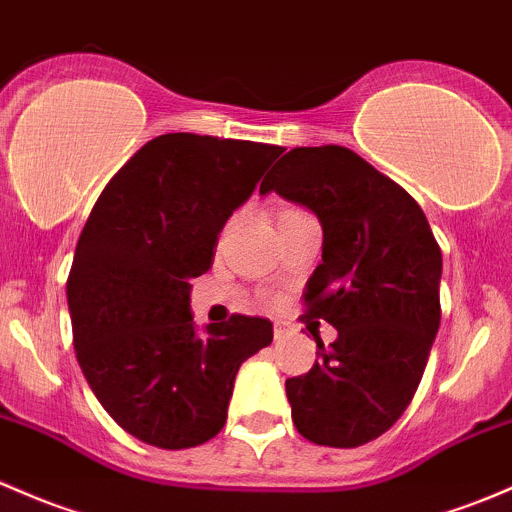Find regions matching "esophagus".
<instances>
[{
	"label": "esophagus",
	"mask_w": 512,
	"mask_h": 512,
	"mask_svg": "<svg viewBox=\"0 0 512 512\" xmlns=\"http://www.w3.org/2000/svg\"><path fill=\"white\" fill-rule=\"evenodd\" d=\"M284 336H287V326H284L282 321H274V338H277V341H282Z\"/></svg>",
	"instance_id": "1"
}]
</instances>
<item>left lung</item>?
<instances>
[{
	"label": "left lung",
	"mask_w": 512,
	"mask_h": 512,
	"mask_svg": "<svg viewBox=\"0 0 512 512\" xmlns=\"http://www.w3.org/2000/svg\"><path fill=\"white\" fill-rule=\"evenodd\" d=\"M319 215L324 252L304 289V319L338 331L287 380L304 439L353 449L385 434L417 392L441 321V250L419 203L338 144L297 147L262 181Z\"/></svg>",
	"instance_id": "8db88e82"
}]
</instances>
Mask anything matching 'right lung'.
Masks as SVG:
<instances>
[{
    "label": "right lung",
    "instance_id": "1",
    "mask_svg": "<svg viewBox=\"0 0 512 512\" xmlns=\"http://www.w3.org/2000/svg\"><path fill=\"white\" fill-rule=\"evenodd\" d=\"M282 147L174 132L107 181L68 274L73 346L90 390L125 432L159 449L213 439L240 365L272 324L233 314L198 336L191 279L211 270L225 220Z\"/></svg>",
    "mask_w": 512,
    "mask_h": 512
}]
</instances>
